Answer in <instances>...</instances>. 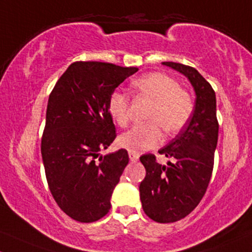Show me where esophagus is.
<instances>
[{
  "mask_svg": "<svg viewBox=\"0 0 252 252\" xmlns=\"http://www.w3.org/2000/svg\"><path fill=\"white\" fill-rule=\"evenodd\" d=\"M129 158H130V160L132 162H135L139 160V154L134 153V152H129Z\"/></svg>",
  "mask_w": 252,
  "mask_h": 252,
  "instance_id": "obj_1",
  "label": "esophagus"
}]
</instances>
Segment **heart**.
<instances>
[{
    "mask_svg": "<svg viewBox=\"0 0 252 252\" xmlns=\"http://www.w3.org/2000/svg\"><path fill=\"white\" fill-rule=\"evenodd\" d=\"M137 94L152 100L147 113L148 123L137 124L120 137V145L129 152L140 153L154 148L161 141L162 132L177 134L184 128L193 112L192 96L175 77L165 73H149L132 84ZM109 111L113 121L126 128L129 124V95L116 90L109 96Z\"/></svg>",
    "mask_w": 252,
    "mask_h": 252,
    "instance_id": "b5f03b06",
    "label": "heart"
}]
</instances>
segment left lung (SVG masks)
Listing matches in <instances>:
<instances>
[{"instance_id": "8db88e82", "label": "left lung", "mask_w": 252, "mask_h": 252, "mask_svg": "<svg viewBox=\"0 0 252 252\" xmlns=\"http://www.w3.org/2000/svg\"><path fill=\"white\" fill-rule=\"evenodd\" d=\"M184 74L196 92L191 118L181 132L160 154L172 158L166 166L158 162L154 154L140 157L146 177L140 184L143 212L160 223L175 222L189 215L207 191L214 167V153L219 134L217 98L213 87L189 65L162 62Z\"/></svg>"}]
</instances>
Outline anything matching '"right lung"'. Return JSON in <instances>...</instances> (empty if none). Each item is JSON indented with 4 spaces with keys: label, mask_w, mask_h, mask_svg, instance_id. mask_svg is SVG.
I'll return each mask as SVG.
<instances>
[{
    "label": "right lung",
    "mask_w": 252,
    "mask_h": 252,
    "mask_svg": "<svg viewBox=\"0 0 252 252\" xmlns=\"http://www.w3.org/2000/svg\"><path fill=\"white\" fill-rule=\"evenodd\" d=\"M137 70L77 61L50 93L40 147L46 181L60 208L79 222H93L109 213L113 189L129 162L126 149L99 153L117 136L109 96Z\"/></svg>",
    "instance_id": "1"
}]
</instances>
